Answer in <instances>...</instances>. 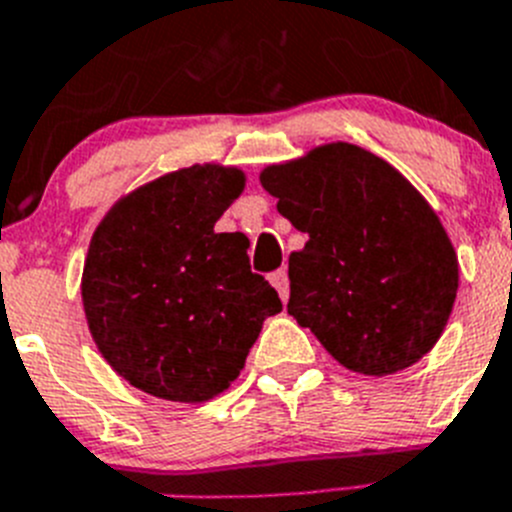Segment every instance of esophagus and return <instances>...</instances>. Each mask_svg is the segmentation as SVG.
Listing matches in <instances>:
<instances>
[{
  "instance_id": "obj_1",
  "label": "esophagus",
  "mask_w": 512,
  "mask_h": 512,
  "mask_svg": "<svg viewBox=\"0 0 512 512\" xmlns=\"http://www.w3.org/2000/svg\"><path fill=\"white\" fill-rule=\"evenodd\" d=\"M270 283L275 286V291H278V296H281L283 301H288V273L286 270H275L273 275H270Z\"/></svg>"
}]
</instances>
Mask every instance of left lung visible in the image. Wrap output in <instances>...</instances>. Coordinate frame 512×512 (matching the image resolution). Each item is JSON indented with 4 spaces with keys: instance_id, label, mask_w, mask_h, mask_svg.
Returning a JSON list of instances; mask_svg holds the SVG:
<instances>
[{
    "instance_id": "8db88e82",
    "label": "left lung",
    "mask_w": 512,
    "mask_h": 512,
    "mask_svg": "<svg viewBox=\"0 0 512 512\" xmlns=\"http://www.w3.org/2000/svg\"><path fill=\"white\" fill-rule=\"evenodd\" d=\"M260 182L309 234L288 257V314L355 373L420 361L459 291V260L428 201L389 162L342 141L270 164Z\"/></svg>"
}]
</instances>
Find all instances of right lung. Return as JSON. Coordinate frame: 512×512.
I'll return each mask as SVG.
<instances>
[{"label": "right lung", "mask_w": 512, "mask_h": 512, "mask_svg": "<svg viewBox=\"0 0 512 512\" xmlns=\"http://www.w3.org/2000/svg\"><path fill=\"white\" fill-rule=\"evenodd\" d=\"M242 190L237 167L193 164L123 195L92 234L82 273L92 340L151 397L208 402L229 389L262 322L283 309L250 270L247 237L213 229Z\"/></svg>", "instance_id": "right-lung-1"}]
</instances>
